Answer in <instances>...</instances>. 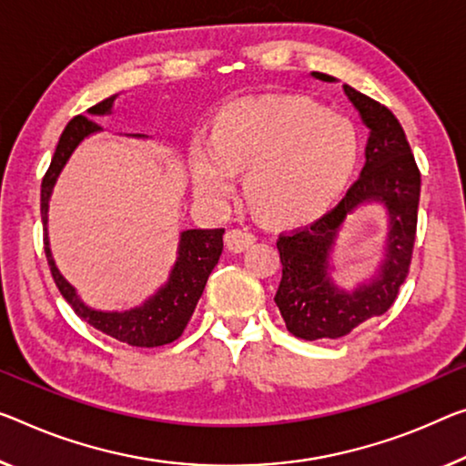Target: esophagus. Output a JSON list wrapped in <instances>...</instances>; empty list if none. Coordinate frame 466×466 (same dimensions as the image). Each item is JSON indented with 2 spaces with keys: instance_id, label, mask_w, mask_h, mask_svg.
Masks as SVG:
<instances>
[{
  "instance_id": "1",
  "label": "esophagus",
  "mask_w": 466,
  "mask_h": 466,
  "mask_svg": "<svg viewBox=\"0 0 466 466\" xmlns=\"http://www.w3.org/2000/svg\"><path fill=\"white\" fill-rule=\"evenodd\" d=\"M254 241H256V235L246 231V228H228L225 235V243H227L228 252H235V254L248 249Z\"/></svg>"
}]
</instances>
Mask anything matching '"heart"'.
I'll return each mask as SVG.
<instances>
[{"label":"heart","mask_w":466,"mask_h":466,"mask_svg":"<svg viewBox=\"0 0 466 466\" xmlns=\"http://www.w3.org/2000/svg\"><path fill=\"white\" fill-rule=\"evenodd\" d=\"M360 141L346 116L306 97H249L220 114L214 135L191 143L196 189L212 206H227L248 168L246 191L262 217L296 223L323 210L343 189Z\"/></svg>","instance_id":"obj_1"}]
</instances>
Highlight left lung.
<instances>
[{
	"instance_id": "obj_1",
	"label": "left lung",
	"mask_w": 466,
	"mask_h": 466,
	"mask_svg": "<svg viewBox=\"0 0 466 466\" xmlns=\"http://www.w3.org/2000/svg\"><path fill=\"white\" fill-rule=\"evenodd\" d=\"M312 76L335 81L323 73ZM343 93L369 128L362 173L335 208L277 239L283 277L275 302L288 331L308 341L343 338L364 320L388 312L406 281L417 235L420 173L402 125L391 110L350 85H343ZM364 203H381L389 212L386 256L369 282L348 292L332 283L330 252L342 220Z\"/></svg>"
}]
</instances>
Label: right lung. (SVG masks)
<instances>
[{"label":"right lung","mask_w":466,"mask_h":466,"mask_svg":"<svg viewBox=\"0 0 466 466\" xmlns=\"http://www.w3.org/2000/svg\"><path fill=\"white\" fill-rule=\"evenodd\" d=\"M116 96L106 97L104 102L91 106L87 110L89 116L78 114L64 128L60 135L58 146H56L52 164H49L46 177L41 183V220H43V243H46V256L49 270L56 285H58L64 299L73 306V310L87 320L91 327L102 331L110 338L128 343L135 348H156L164 343L175 341L181 338V333L187 327L193 310H196L198 299L202 298L206 281L212 273V268L218 264V258L223 254V233L225 228H187L181 233L178 239V256L173 270H170L168 281L162 288L149 296L141 306H135L131 310H96L78 298L76 289L56 267V260L49 249L47 238V210L49 199H52L54 185L58 181L62 168L66 167L70 156L78 147L85 137L102 131L93 116H106L112 114V106ZM143 137V135H133Z\"/></svg>","instance_id":"right-lung-1"}]
</instances>
